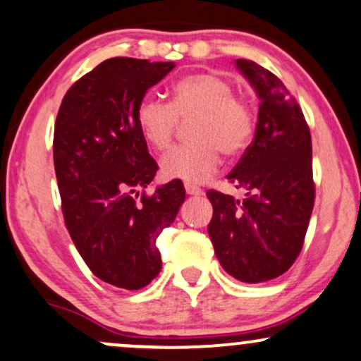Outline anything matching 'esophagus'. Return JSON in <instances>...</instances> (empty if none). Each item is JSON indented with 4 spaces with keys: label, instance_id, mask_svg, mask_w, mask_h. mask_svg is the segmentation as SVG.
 <instances>
[{
    "label": "esophagus",
    "instance_id": "obj_1",
    "mask_svg": "<svg viewBox=\"0 0 361 361\" xmlns=\"http://www.w3.org/2000/svg\"><path fill=\"white\" fill-rule=\"evenodd\" d=\"M185 190H186V193H188V195H202V193H204L200 188H198V186H195L193 183H185Z\"/></svg>",
    "mask_w": 361,
    "mask_h": 361
}]
</instances>
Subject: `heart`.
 I'll return each mask as SVG.
<instances>
[{
  "label": "heart",
  "instance_id": "obj_1",
  "mask_svg": "<svg viewBox=\"0 0 361 361\" xmlns=\"http://www.w3.org/2000/svg\"><path fill=\"white\" fill-rule=\"evenodd\" d=\"M171 103L147 94L137 105V126L151 147L163 151L171 144L181 118L195 115L190 134L195 139L173 147L161 159L166 178L188 183H204L214 175L222 159L238 156L251 144L256 118L252 106L234 94L226 78L198 73L173 85Z\"/></svg>",
  "mask_w": 361,
  "mask_h": 361
}]
</instances>
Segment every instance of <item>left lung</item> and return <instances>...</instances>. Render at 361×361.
<instances>
[{
  "label": "left lung",
  "mask_w": 361,
  "mask_h": 361,
  "mask_svg": "<svg viewBox=\"0 0 361 361\" xmlns=\"http://www.w3.org/2000/svg\"><path fill=\"white\" fill-rule=\"evenodd\" d=\"M235 66L259 98L251 146L227 180L243 200L209 190V235L222 268L235 280L261 283L297 259L314 209L312 140L304 114L275 74L252 61Z\"/></svg>",
  "instance_id": "left-lung-1"
}]
</instances>
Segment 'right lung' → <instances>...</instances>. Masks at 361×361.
<instances>
[{
	"instance_id": "add662e5",
	"label": "right lung",
	"mask_w": 361,
	"mask_h": 361,
	"mask_svg": "<svg viewBox=\"0 0 361 361\" xmlns=\"http://www.w3.org/2000/svg\"><path fill=\"white\" fill-rule=\"evenodd\" d=\"M175 62L111 57L66 93L54 128L62 214L81 258L98 279L139 290L161 271L157 235L185 202L180 180L146 192L157 164L137 126V105Z\"/></svg>"
}]
</instances>
